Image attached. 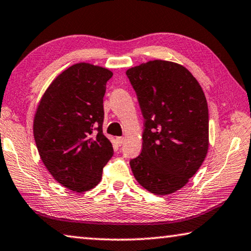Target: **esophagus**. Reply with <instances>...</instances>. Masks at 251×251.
<instances>
[{
    "mask_svg": "<svg viewBox=\"0 0 251 251\" xmlns=\"http://www.w3.org/2000/svg\"><path fill=\"white\" fill-rule=\"evenodd\" d=\"M116 141L118 143V145H123V144H124V142H125V138L124 137H117Z\"/></svg>",
    "mask_w": 251,
    "mask_h": 251,
    "instance_id": "esophagus-1",
    "label": "esophagus"
}]
</instances>
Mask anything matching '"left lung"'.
Wrapping results in <instances>:
<instances>
[{"label":"left lung","instance_id":"8db88e82","mask_svg":"<svg viewBox=\"0 0 251 251\" xmlns=\"http://www.w3.org/2000/svg\"><path fill=\"white\" fill-rule=\"evenodd\" d=\"M143 117L142 152L129 164L137 182L157 196L184 186L209 147V110L203 90L177 63L153 60L126 71Z\"/></svg>","mask_w":251,"mask_h":251}]
</instances>
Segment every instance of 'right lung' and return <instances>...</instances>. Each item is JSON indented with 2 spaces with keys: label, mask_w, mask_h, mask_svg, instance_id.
I'll use <instances>...</instances> for the list:
<instances>
[{
  "label": "right lung",
  "mask_w": 251,
  "mask_h": 251,
  "mask_svg": "<svg viewBox=\"0 0 251 251\" xmlns=\"http://www.w3.org/2000/svg\"><path fill=\"white\" fill-rule=\"evenodd\" d=\"M111 77L106 68L75 63L54 79L35 113L33 134L43 164L75 192L95 188L114 154L102 133V102Z\"/></svg>",
  "instance_id": "obj_1"
}]
</instances>
